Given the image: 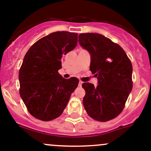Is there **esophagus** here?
I'll use <instances>...</instances> for the list:
<instances>
[{"label": "esophagus", "mask_w": 151, "mask_h": 151, "mask_svg": "<svg viewBox=\"0 0 151 151\" xmlns=\"http://www.w3.org/2000/svg\"><path fill=\"white\" fill-rule=\"evenodd\" d=\"M82 83H83V82H82L81 81H80L78 82V86H82Z\"/></svg>", "instance_id": "esophagus-1"}]
</instances>
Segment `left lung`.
Here are the masks:
<instances>
[{"label":"left lung","mask_w":151,"mask_h":151,"mask_svg":"<svg viewBox=\"0 0 151 151\" xmlns=\"http://www.w3.org/2000/svg\"><path fill=\"white\" fill-rule=\"evenodd\" d=\"M78 42L90 54L89 69L98 77L97 86L82 84L85 110L98 121L112 120L122 112L132 90V64L119 45L102 34H81Z\"/></svg>","instance_id":"1"}]
</instances>
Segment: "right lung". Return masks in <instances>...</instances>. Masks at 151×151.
<instances>
[{"mask_svg": "<svg viewBox=\"0 0 151 151\" xmlns=\"http://www.w3.org/2000/svg\"><path fill=\"white\" fill-rule=\"evenodd\" d=\"M77 33L56 31L36 42L27 51L19 72L20 95L30 114L49 121L65 110L78 79L58 73L61 59L76 47Z\"/></svg>", "mask_w": 151, "mask_h": 151, "instance_id": "1", "label": "right lung"}]
</instances>
